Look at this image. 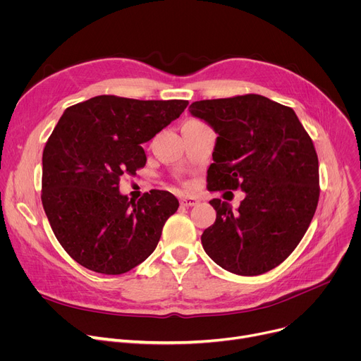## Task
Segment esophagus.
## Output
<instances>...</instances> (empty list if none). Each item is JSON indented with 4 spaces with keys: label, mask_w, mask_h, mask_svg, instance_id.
I'll return each mask as SVG.
<instances>
[{
    "label": "esophagus",
    "mask_w": 361,
    "mask_h": 361,
    "mask_svg": "<svg viewBox=\"0 0 361 361\" xmlns=\"http://www.w3.org/2000/svg\"><path fill=\"white\" fill-rule=\"evenodd\" d=\"M180 203H181L183 206H185V207H192V206H196V204L199 203V200H197L196 197H188V196H185V197H183V199L180 200Z\"/></svg>",
    "instance_id": "1"
}]
</instances>
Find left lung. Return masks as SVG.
<instances>
[{
    "mask_svg": "<svg viewBox=\"0 0 361 361\" xmlns=\"http://www.w3.org/2000/svg\"><path fill=\"white\" fill-rule=\"evenodd\" d=\"M193 117L218 135L209 190H241L238 209L212 199L202 245L225 271L255 276L276 268L306 234L319 200V161L293 108L262 94L196 101Z\"/></svg>",
    "mask_w": 361,
    "mask_h": 361,
    "instance_id": "left-lung-1",
    "label": "left lung"
}]
</instances>
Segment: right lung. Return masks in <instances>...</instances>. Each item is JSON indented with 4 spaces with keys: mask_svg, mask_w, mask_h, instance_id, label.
Listing matches in <instances>:
<instances>
[{
    "mask_svg": "<svg viewBox=\"0 0 361 361\" xmlns=\"http://www.w3.org/2000/svg\"><path fill=\"white\" fill-rule=\"evenodd\" d=\"M187 105L101 94L64 111L44 149L42 204L56 240L82 267L120 275L157 249L177 197L152 190L128 200L120 178L145 166L140 145Z\"/></svg>",
    "mask_w": 361,
    "mask_h": 361,
    "instance_id": "right-lung-1",
    "label": "right lung"
}]
</instances>
